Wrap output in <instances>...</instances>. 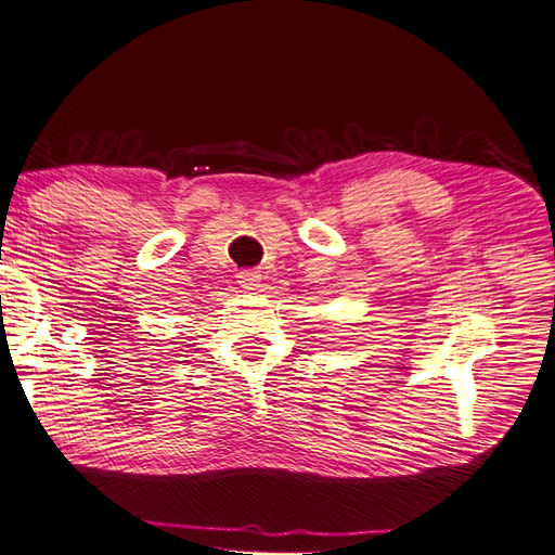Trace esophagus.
Instances as JSON below:
<instances>
[{
  "mask_svg": "<svg viewBox=\"0 0 555 555\" xmlns=\"http://www.w3.org/2000/svg\"><path fill=\"white\" fill-rule=\"evenodd\" d=\"M238 286L246 288V291H258L260 288V281L262 274L255 272V269H244V272H238Z\"/></svg>",
  "mask_w": 555,
  "mask_h": 555,
  "instance_id": "obj_1",
  "label": "esophagus"
}]
</instances>
